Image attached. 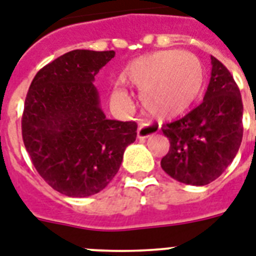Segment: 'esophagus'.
<instances>
[{"label":"esophagus","mask_w":256,"mask_h":256,"mask_svg":"<svg viewBox=\"0 0 256 256\" xmlns=\"http://www.w3.org/2000/svg\"><path fill=\"white\" fill-rule=\"evenodd\" d=\"M155 132H156V128H154V126H151V124H142L138 128L136 136H138L139 139H146L148 138V136H151L152 134H155Z\"/></svg>","instance_id":"obj_1"}]
</instances>
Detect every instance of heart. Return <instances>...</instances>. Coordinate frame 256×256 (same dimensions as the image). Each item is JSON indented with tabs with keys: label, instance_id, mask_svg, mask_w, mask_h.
I'll return each instance as SVG.
<instances>
[{
	"label": "heart",
	"instance_id": "1",
	"mask_svg": "<svg viewBox=\"0 0 256 256\" xmlns=\"http://www.w3.org/2000/svg\"><path fill=\"white\" fill-rule=\"evenodd\" d=\"M122 78L140 89L139 100L150 117L166 121L182 116L198 100L205 85V68L192 54L163 50L132 60ZM112 98L121 106L130 104L124 88L114 89Z\"/></svg>",
	"mask_w": 256,
	"mask_h": 256
}]
</instances>
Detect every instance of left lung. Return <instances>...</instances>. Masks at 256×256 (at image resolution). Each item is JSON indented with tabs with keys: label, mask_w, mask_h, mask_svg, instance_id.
<instances>
[{
	"label": "left lung",
	"mask_w": 256,
	"mask_h": 256,
	"mask_svg": "<svg viewBox=\"0 0 256 256\" xmlns=\"http://www.w3.org/2000/svg\"><path fill=\"white\" fill-rule=\"evenodd\" d=\"M212 76L204 101L182 118L163 124L170 151L166 174L189 186H206L234 160L243 136V104L229 70L212 56Z\"/></svg>",
	"instance_id": "8db88e82"
}]
</instances>
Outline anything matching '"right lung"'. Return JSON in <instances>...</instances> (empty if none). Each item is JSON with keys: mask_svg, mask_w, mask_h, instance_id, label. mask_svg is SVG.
I'll list each match as a JSON object with an SVG mask.
<instances>
[{"mask_svg": "<svg viewBox=\"0 0 256 256\" xmlns=\"http://www.w3.org/2000/svg\"><path fill=\"white\" fill-rule=\"evenodd\" d=\"M114 51L74 50L35 74L22 116V138L35 170L68 197L98 193L117 175L136 124L108 120L93 85Z\"/></svg>", "mask_w": 256, "mask_h": 256, "instance_id": "right-lung-1", "label": "right lung"}]
</instances>
